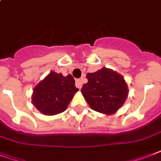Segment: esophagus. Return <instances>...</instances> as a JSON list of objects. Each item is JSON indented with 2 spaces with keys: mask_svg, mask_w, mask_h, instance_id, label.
I'll return each instance as SVG.
<instances>
[{
  "mask_svg": "<svg viewBox=\"0 0 161 161\" xmlns=\"http://www.w3.org/2000/svg\"><path fill=\"white\" fill-rule=\"evenodd\" d=\"M76 86L77 87H78L80 89L82 86H83V79H77L76 80Z\"/></svg>",
  "mask_w": 161,
  "mask_h": 161,
  "instance_id": "1",
  "label": "esophagus"
}]
</instances>
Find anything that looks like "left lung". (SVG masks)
<instances>
[{"instance_id":"8db88e82","label":"left lung","mask_w":161,"mask_h":161,"mask_svg":"<svg viewBox=\"0 0 161 161\" xmlns=\"http://www.w3.org/2000/svg\"><path fill=\"white\" fill-rule=\"evenodd\" d=\"M87 83L81 92L92 110L106 115L114 114L127 98L128 86L121 74L104 68L87 74Z\"/></svg>"}]
</instances>
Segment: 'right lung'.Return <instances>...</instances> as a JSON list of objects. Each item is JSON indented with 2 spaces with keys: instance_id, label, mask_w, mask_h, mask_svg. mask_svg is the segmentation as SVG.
Returning a JSON list of instances; mask_svg holds the SVG:
<instances>
[{
  "instance_id": "add662e5",
  "label": "right lung",
  "mask_w": 161,
  "mask_h": 161,
  "mask_svg": "<svg viewBox=\"0 0 161 161\" xmlns=\"http://www.w3.org/2000/svg\"><path fill=\"white\" fill-rule=\"evenodd\" d=\"M78 91L72 75L64 77L52 71L35 86L31 102L42 114L53 116L67 109Z\"/></svg>"
}]
</instances>
